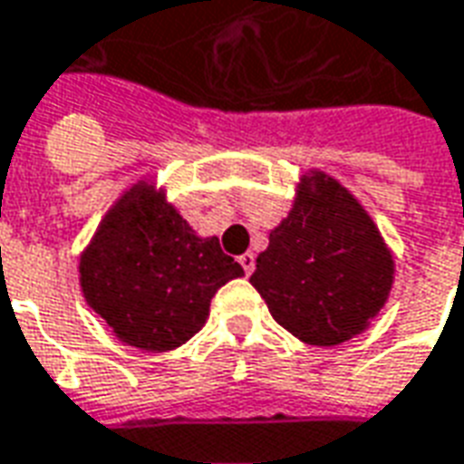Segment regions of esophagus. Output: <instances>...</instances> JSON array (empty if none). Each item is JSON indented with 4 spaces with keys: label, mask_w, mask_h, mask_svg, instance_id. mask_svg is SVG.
<instances>
[{
    "label": "esophagus",
    "mask_w": 464,
    "mask_h": 464,
    "mask_svg": "<svg viewBox=\"0 0 464 464\" xmlns=\"http://www.w3.org/2000/svg\"><path fill=\"white\" fill-rule=\"evenodd\" d=\"M239 265L245 269V275H252V272H255V255H252V252L239 255Z\"/></svg>",
    "instance_id": "esophagus-1"
}]
</instances>
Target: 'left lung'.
<instances>
[{"label": "left lung", "instance_id": "8db88e82", "mask_svg": "<svg viewBox=\"0 0 464 464\" xmlns=\"http://www.w3.org/2000/svg\"><path fill=\"white\" fill-rule=\"evenodd\" d=\"M392 272V255L360 202L314 172L287 219L269 232L249 282L285 330L332 347L360 334L380 312Z\"/></svg>", "mask_w": 464, "mask_h": 464}]
</instances>
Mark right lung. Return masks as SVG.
<instances>
[{"instance_id":"right-lung-1","label":"right lung","mask_w":464,"mask_h":464,"mask_svg":"<svg viewBox=\"0 0 464 464\" xmlns=\"http://www.w3.org/2000/svg\"><path fill=\"white\" fill-rule=\"evenodd\" d=\"M82 292L121 343L167 353L195 337L215 292L245 269L197 237L162 192L137 185L104 217L80 262Z\"/></svg>"}]
</instances>
